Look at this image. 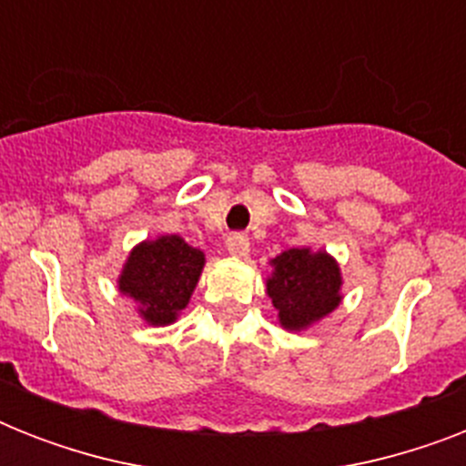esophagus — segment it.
I'll list each match as a JSON object with an SVG mask.
<instances>
[{
	"mask_svg": "<svg viewBox=\"0 0 466 466\" xmlns=\"http://www.w3.org/2000/svg\"><path fill=\"white\" fill-rule=\"evenodd\" d=\"M227 251H229L232 256H247L248 254L247 234H229V237H227Z\"/></svg>",
	"mask_w": 466,
	"mask_h": 466,
	"instance_id": "obj_1",
	"label": "esophagus"
}]
</instances>
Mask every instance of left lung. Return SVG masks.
Instances as JSON below:
<instances>
[{
    "label": "left lung",
    "instance_id": "8db88e82",
    "mask_svg": "<svg viewBox=\"0 0 466 466\" xmlns=\"http://www.w3.org/2000/svg\"><path fill=\"white\" fill-rule=\"evenodd\" d=\"M266 290L285 329L299 331L326 317L340 302L339 263L324 251L288 248L273 258Z\"/></svg>",
    "mask_w": 466,
    "mask_h": 466
}]
</instances>
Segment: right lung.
<instances>
[{"instance_id": "1", "label": "right lung", "mask_w": 466, "mask_h": 466, "mask_svg": "<svg viewBox=\"0 0 466 466\" xmlns=\"http://www.w3.org/2000/svg\"><path fill=\"white\" fill-rule=\"evenodd\" d=\"M205 266L200 248L188 247L181 237L142 241L130 251L118 278L123 295L133 298L149 324H171L188 305Z\"/></svg>"}]
</instances>
